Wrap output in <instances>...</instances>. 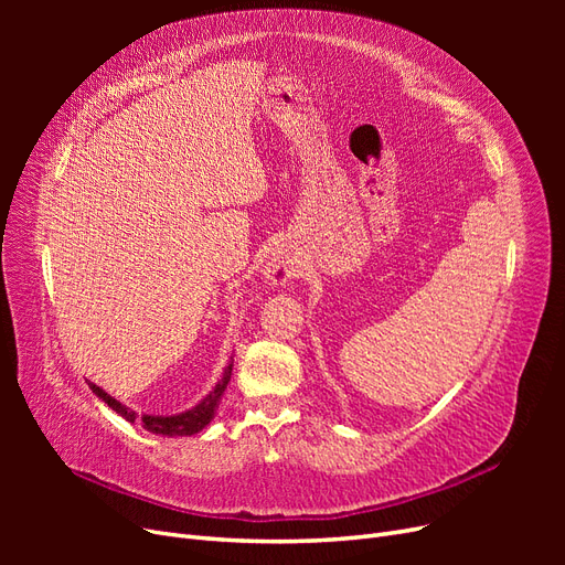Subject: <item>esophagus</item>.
<instances>
[{"mask_svg":"<svg viewBox=\"0 0 565 565\" xmlns=\"http://www.w3.org/2000/svg\"><path fill=\"white\" fill-rule=\"evenodd\" d=\"M264 276L270 285H285L299 276V266L292 256L285 252H273L264 266Z\"/></svg>","mask_w":565,"mask_h":565,"instance_id":"esophagus-1","label":"esophagus"}]
</instances>
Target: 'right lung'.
I'll use <instances>...</instances> for the list:
<instances>
[{
  "instance_id": "right-lung-1",
  "label": "right lung",
  "mask_w": 565,
  "mask_h": 565,
  "mask_svg": "<svg viewBox=\"0 0 565 565\" xmlns=\"http://www.w3.org/2000/svg\"><path fill=\"white\" fill-rule=\"evenodd\" d=\"M231 372H233V361L226 365L224 377L216 382V386L207 393V396H204L195 407L185 409V413H179V415H139V413H134L131 407L115 401L110 393H106L100 386L89 382V388L96 393L100 401L108 403V407H113L119 417H125L127 422H131V424L141 422L143 429L150 431V434L177 438V436H193V434L202 431L204 426H207L214 419L218 401H221V396H224V391L231 382Z\"/></svg>"
}]
</instances>
